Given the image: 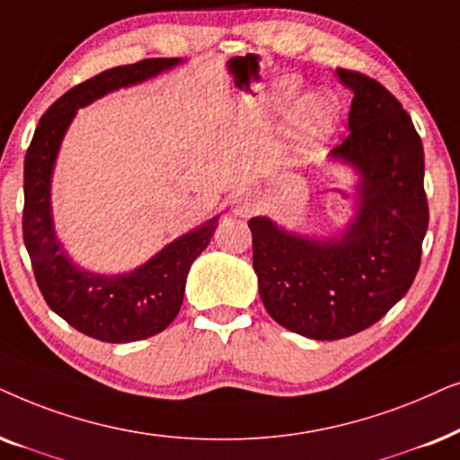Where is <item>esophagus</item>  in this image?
I'll return each mask as SVG.
<instances>
[{
    "label": "esophagus",
    "mask_w": 460,
    "mask_h": 460,
    "mask_svg": "<svg viewBox=\"0 0 460 460\" xmlns=\"http://www.w3.org/2000/svg\"><path fill=\"white\" fill-rule=\"evenodd\" d=\"M254 198L252 195H248V193H240V195H235L234 198V201H231V210H234V214L235 217H250V214L254 212Z\"/></svg>",
    "instance_id": "34e87169"
}]
</instances>
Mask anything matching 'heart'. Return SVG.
<instances>
[{
	"label": "heart",
	"mask_w": 460,
	"mask_h": 460,
	"mask_svg": "<svg viewBox=\"0 0 460 460\" xmlns=\"http://www.w3.org/2000/svg\"><path fill=\"white\" fill-rule=\"evenodd\" d=\"M294 102V88L288 85L279 98L281 109H290ZM336 124V109L326 96L309 94L296 101L290 113V137L296 145L315 143L328 137Z\"/></svg>",
	"instance_id": "obj_1"
}]
</instances>
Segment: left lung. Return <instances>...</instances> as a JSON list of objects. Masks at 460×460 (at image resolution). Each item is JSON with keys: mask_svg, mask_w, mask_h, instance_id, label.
I'll return each mask as SVG.
<instances>
[{"mask_svg": "<svg viewBox=\"0 0 460 460\" xmlns=\"http://www.w3.org/2000/svg\"><path fill=\"white\" fill-rule=\"evenodd\" d=\"M353 92L349 134L330 151L355 174L345 229L309 237L269 217L250 218L262 305L279 326L339 341L376 323L400 301L420 265L429 225L420 137L400 101L362 73L336 69Z\"/></svg>", "mask_w": 460, "mask_h": 460, "instance_id": "left-lung-1", "label": "left lung"}]
</instances>
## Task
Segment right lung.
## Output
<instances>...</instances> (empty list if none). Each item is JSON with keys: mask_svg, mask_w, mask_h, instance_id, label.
<instances>
[{"mask_svg": "<svg viewBox=\"0 0 460 460\" xmlns=\"http://www.w3.org/2000/svg\"><path fill=\"white\" fill-rule=\"evenodd\" d=\"M181 63L182 58H146L102 71L71 88L40 119L24 157L22 237L35 279L48 307L96 341L134 342L170 326L185 298L189 269L210 243L218 217L176 237L132 271L107 275L79 267L54 229L52 174L60 145L77 109Z\"/></svg>", "mask_w": 460, "mask_h": 460, "instance_id": "right-lung-1", "label": "right lung"}]
</instances>
